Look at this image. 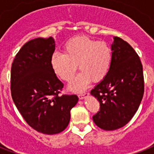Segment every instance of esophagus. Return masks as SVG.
I'll return each instance as SVG.
<instances>
[{"label":"esophagus","instance_id":"obj_1","mask_svg":"<svg viewBox=\"0 0 154 154\" xmlns=\"http://www.w3.org/2000/svg\"><path fill=\"white\" fill-rule=\"evenodd\" d=\"M89 94L88 93H82V94H79V98L80 99V100H83V99H84L86 97V96H88Z\"/></svg>","mask_w":154,"mask_h":154}]
</instances>
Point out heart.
<instances>
[{
    "mask_svg": "<svg viewBox=\"0 0 154 154\" xmlns=\"http://www.w3.org/2000/svg\"><path fill=\"white\" fill-rule=\"evenodd\" d=\"M63 49L64 53H53L51 64L54 73L66 82L73 79L79 65L82 72L70 84V90L81 91L91 80L100 82L108 75L113 58L108 42L82 35L69 39Z\"/></svg>",
    "mask_w": 154,
    "mask_h": 154,
    "instance_id": "1",
    "label": "heart"
}]
</instances>
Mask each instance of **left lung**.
I'll list each match as a JSON object with an SVG mask.
<instances>
[{
	"label": "left lung",
	"mask_w": 154,
	"mask_h": 154,
	"mask_svg": "<svg viewBox=\"0 0 154 154\" xmlns=\"http://www.w3.org/2000/svg\"><path fill=\"white\" fill-rule=\"evenodd\" d=\"M112 63L108 75L91 91L100 102L93 121L103 130H116L128 124L144 95L143 67L134 49L123 39L113 38Z\"/></svg>",
	"instance_id": "left-lung-1"
}]
</instances>
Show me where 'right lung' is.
I'll return each mask as SVG.
<instances>
[{
  "label": "right lung",
  "mask_w": 154,
  "mask_h": 154,
  "mask_svg": "<svg viewBox=\"0 0 154 154\" xmlns=\"http://www.w3.org/2000/svg\"><path fill=\"white\" fill-rule=\"evenodd\" d=\"M54 50L52 37L30 40L17 54L11 67L13 100L29 125L44 134L63 132L79 100L76 95H58L63 83L51 67Z\"/></svg>",
  "instance_id": "add662e5"
}]
</instances>
